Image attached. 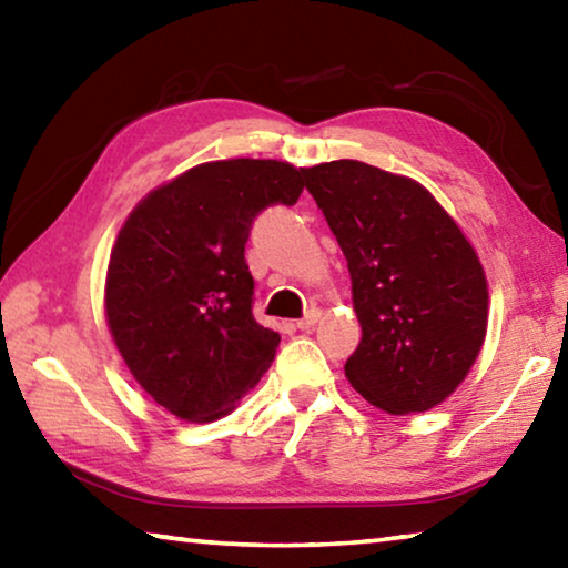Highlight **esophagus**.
Returning <instances> with one entry per match:
<instances>
[{"label":"esophagus","instance_id":"1","mask_svg":"<svg viewBox=\"0 0 568 568\" xmlns=\"http://www.w3.org/2000/svg\"><path fill=\"white\" fill-rule=\"evenodd\" d=\"M318 318H321V313H318V311H307V313H305V318H301V321H297L295 325H297V328H301V331H311L313 325L318 323Z\"/></svg>","mask_w":568,"mask_h":568}]
</instances>
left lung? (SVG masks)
<instances>
[{
  "label": "left lung",
  "mask_w": 568,
  "mask_h": 568,
  "mask_svg": "<svg viewBox=\"0 0 568 568\" xmlns=\"http://www.w3.org/2000/svg\"><path fill=\"white\" fill-rule=\"evenodd\" d=\"M303 178L348 261L363 331L345 363L351 386L390 416L444 403L486 338L488 285L474 245L410 178L358 160Z\"/></svg>",
  "instance_id": "left-lung-1"
}]
</instances>
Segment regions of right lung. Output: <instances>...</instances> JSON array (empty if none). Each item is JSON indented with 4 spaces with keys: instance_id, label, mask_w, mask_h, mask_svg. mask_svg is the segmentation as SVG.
Masks as SVG:
<instances>
[{
    "instance_id": "right-lung-1",
    "label": "right lung",
    "mask_w": 568,
    "mask_h": 568,
    "mask_svg": "<svg viewBox=\"0 0 568 568\" xmlns=\"http://www.w3.org/2000/svg\"><path fill=\"white\" fill-rule=\"evenodd\" d=\"M301 192L303 168L291 162H203L124 220L104 313L134 381L172 416H225L271 368L281 335L253 318L245 243L257 213Z\"/></svg>"
}]
</instances>
